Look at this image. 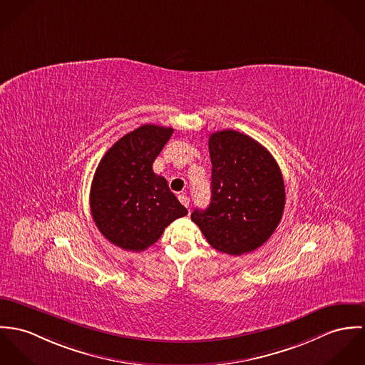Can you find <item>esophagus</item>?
Returning a JSON list of instances; mask_svg holds the SVG:
<instances>
[{
    "label": "esophagus",
    "mask_w": 365,
    "mask_h": 365,
    "mask_svg": "<svg viewBox=\"0 0 365 365\" xmlns=\"http://www.w3.org/2000/svg\"><path fill=\"white\" fill-rule=\"evenodd\" d=\"M178 199H179V202H182L185 207H189V204H190V199H189L186 195H179V196H178Z\"/></svg>",
    "instance_id": "1"
}]
</instances>
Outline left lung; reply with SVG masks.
Masks as SVG:
<instances>
[{
	"instance_id": "left-lung-1",
	"label": "left lung",
	"mask_w": 365,
	"mask_h": 365,
	"mask_svg": "<svg viewBox=\"0 0 365 365\" xmlns=\"http://www.w3.org/2000/svg\"><path fill=\"white\" fill-rule=\"evenodd\" d=\"M211 202L196 208L192 221L208 243L228 255H242L266 242L283 217V175L273 155L235 130L208 138Z\"/></svg>"
}]
</instances>
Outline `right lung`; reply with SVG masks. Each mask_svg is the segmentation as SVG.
Returning <instances> with one entry per match:
<instances>
[{
	"label": "right lung",
	"mask_w": 365,
	"mask_h": 365,
	"mask_svg": "<svg viewBox=\"0 0 365 365\" xmlns=\"http://www.w3.org/2000/svg\"><path fill=\"white\" fill-rule=\"evenodd\" d=\"M172 133V127L143 124L118 140L96 168L92 218L102 235L124 250H145L172 221L187 214L166 179L153 170Z\"/></svg>",
	"instance_id": "obj_1"
}]
</instances>
